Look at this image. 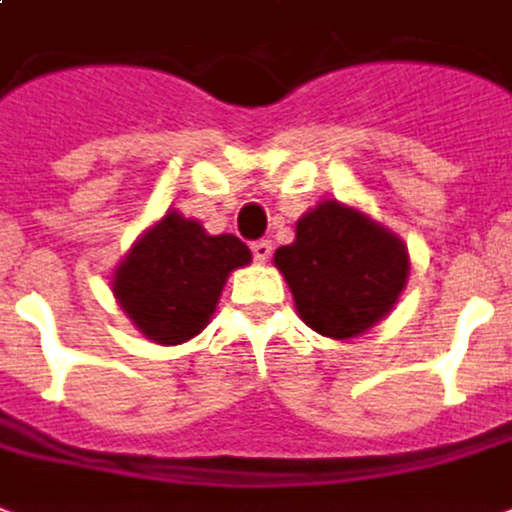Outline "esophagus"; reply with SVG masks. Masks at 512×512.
Segmentation results:
<instances>
[{"label":"esophagus","mask_w":512,"mask_h":512,"mask_svg":"<svg viewBox=\"0 0 512 512\" xmlns=\"http://www.w3.org/2000/svg\"><path fill=\"white\" fill-rule=\"evenodd\" d=\"M253 251V259L256 261H267L272 256V242L270 240H256L251 245Z\"/></svg>","instance_id":"esophagus-1"}]
</instances>
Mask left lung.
I'll use <instances>...</instances> for the list:
<instances>
[{"mask_svg": "<svg viewBox=\"0 0 512 512\" xmlns=\"http://www.w3.org/2000/svg\"><path fill=\"white\" fill-rule=\"evenodd\" d=\"M302 322L327 338H354L393 308L409 275L404 242L338 201L297 223V240L275 251Z\"/></svg>", "mask_w": 512, "mask_h": 512, "instance_id": "left-lung-1", "label": "left lung"}]
</instances>
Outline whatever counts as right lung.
I'll return each instance as SVG.
<instances>
[{
  "instance_id": "obj_1",
  "label": "right lung",
  "mask_w": 512,
  "mask_h": 512,
  "mask_svg": "<svg viewBox=\"0 0 512 512\" xmlns=\"http://www.w3.org/2000/svg\"><path fill=\"white\" fill-rule=\"evenodd\" d=\"M248 261L242 240L210 237L196 220L169 212L122 261L114 297L149 341L174 346L204 330L229 272Z\"/></svg>"
}]
</instances>
